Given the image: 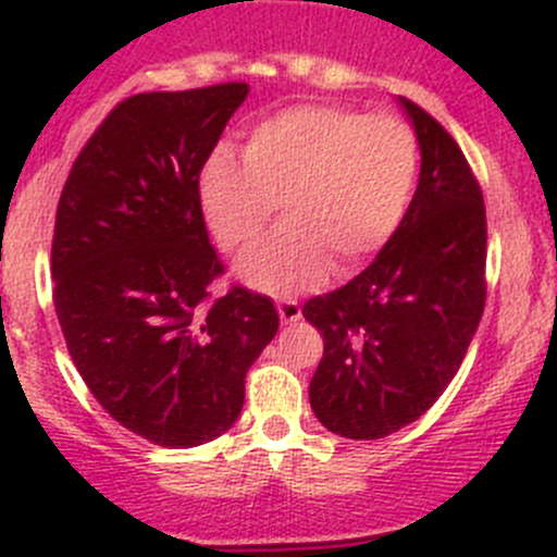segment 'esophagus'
I'll list each match as a JSON object with an SVG mask.
<instances>
[{
	"instance_id": "obj_1",
	"label": "esophagus",
	"mask_w": 557,
	"mask_h": 557,
	"mask_svg": "<svg viewBox=\"0 0 557 557\" xmlns=\"http://www.w3.org/2000/svg\"><path fill=\"white\" fill-rule=\"evenodd\" d=\"M277 312H280V320H283L285 325H290V323H296V320L301 318V307H299V301L296 299H280L277 301Z\"/></svg>"
}]
</instances>
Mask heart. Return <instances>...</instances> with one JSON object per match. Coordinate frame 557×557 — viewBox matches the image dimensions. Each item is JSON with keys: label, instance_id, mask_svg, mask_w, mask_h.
Listing matches in <instances>:
<instances>
[{"label": "heart", "instance_id": "1", "mask_svg": "<svg viewBox=\"0 0 557 557\" xmlns=\"http://www.w3.org/2000/svg\"><path fill=\"white\" fill-rule=\"evenodd\" d=\"M420 174L418 134L396 115L339 104H299L258 123L243 161L218 150L199 174L207 228L228 252L285 223L239 261V277L267 294L350 274L401 228Z\"/></svg>", "mask_w": 557, "mask_h": 557}]
</instances>
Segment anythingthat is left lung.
Returning <instances> with one entry per match:
<instances>
[{"label": "left lung", "mask_w": 557, "mask_h": 557, "mask_svg": "<svg viewBox=\"0 0 557 557\" xmlns=\"http://www.w3.org/2000/svg\"><path fill=\"white\" fill-rule=\"evenodd\" d=\"M398 102L423 156L407 218L361 274L301 310L323 336L312 412L347 440H383L434 407L485 310L480 183L436 117Z\"/></svg>", "instance_id": "8db88e82"}]
</instances>
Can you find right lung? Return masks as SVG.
Instances as JSON below:
<instances>
[{
    "label": "right lung",
    "mask_w": 557,
    "mask_h": 557,
    "mask_svg": "<svg viewBox=\"0 0 557 557\" xmlns=\"http://www.w3.org/2000/svg\"><path fill=\"white\" fill-rule=\"evenodd\" d=\"M247 83L134 94L107 112L55 210L53 305L88 391L123 429L196 447L234 425L245 374L277 334L272 299H212L223 263L199 174Z\"/></svg>",
    "instance_id": "add662e5"
}]
</instances>
